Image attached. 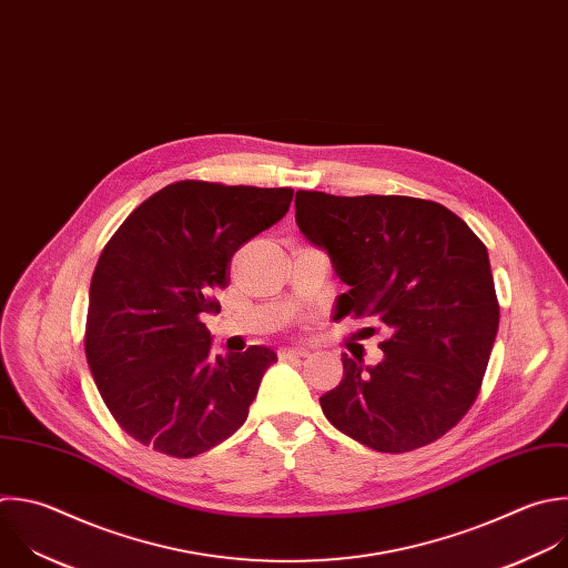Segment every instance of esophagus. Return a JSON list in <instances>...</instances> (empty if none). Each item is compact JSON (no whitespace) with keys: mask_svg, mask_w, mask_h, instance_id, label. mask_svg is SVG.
Wrapping results in <instances>:
<instances>
[{"mask_svg":"<svg viewBox=\"0 0 568 568\" xmlns=\"http://www.w3.org/2000/svg\"><path fill=\"white\" fill-rule=\"evenodd\" d=\"M307 354H310L307 347H285V349H281V358H303Z\"/></svg>","mask_w":568,"mask_h":568,"instance_id":"34e87169","label":"esophagus"}]
</instances>
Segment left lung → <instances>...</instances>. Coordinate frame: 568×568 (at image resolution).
Instances as JSON below:
<instances>
[{
  "mask_svg": "<svg viewBox=\"0 0 568 568\" xmlns=\"http://www.w3.org/2000/svg\"><path fill=\"white\" fill-rule=\"evenodd\" d=\"M294 207L301 234L347 285L334 321L354 314L390 334L376 365L341 356L343 379L321 397L323 415L379 453L433 444L477 399L497 336L484 243L450 210L422 199L296 192Z\"/></svg>",
  "mask_w": 568,
  "mask_h": 568,
  "instance_id": "1",
  "label": "left lung"
}]
</instances>
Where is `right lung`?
<instances>
[{
    "label": "right lung",
    "mask_w": 568,
    "mask_h": 568,
    "mask_svg": "<svg viewBox=\"0 0 568 568\" xmlns=\"http://www.w3.org/2000/svg\"><path fill=\"white\" fill-rule=\"evenodd\" d=\"M292 189L180 180L120 225L91 278L87 361L126 435L180 459L196 457L247 419L276 352L212 354L203 314L230 285V263L290 210Z\"/></svg>",
    "instance_id": "obj_1"
}]
</instances>
